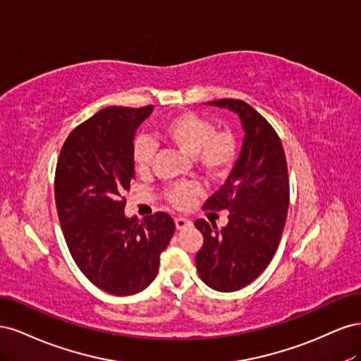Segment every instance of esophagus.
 Returning <instances> with one entry per match:
<instances>
[{"label":"esophagus","instance_id":"1","mask_svg":"<svg viewBox=\"0 0 361 361\" xmlns=\"http://www.w3.org/2000/svg\"><path fill=\"white\" fill-rule=\"evenodd\" d=\"M174 224H176V228L178 231H183V228H187L191 226V221L187 220V218H182V216H178L174 218Z\"/></svg>","mask_w":361,"mask_h":361}]
</instances>
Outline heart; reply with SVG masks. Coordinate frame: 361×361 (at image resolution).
Masks as SVG:
<instances>
[{"instance_id":"b5f03b06","label":"heart","mask_w":361,"mask_h":361,"mask_svg":"<svg viewBox=\"0 0 361 361\" xmlns=\"http://www.w3.org/2000/svg\"><path fill=\"white\" fill-rule=\"evenodd\" d=\"M158 137L191 155L197 167L209 178H221L233 166L236 158V140L228 130H215L206 117L183 111L169 117L158 128ZM154 145L145 137L133 143V161L138 171H146L154 159ZM199 188L194 183H180L167 191L169 202L176 207L188 206Z\"/></svg>"}]
</instances>
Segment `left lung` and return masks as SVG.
<instances>
[{
  "label": "left lung",
  "instance_id": "obj_1",
  "mask_svg": "<svg viewBox=\"0 0 361 361\" xmlns=\"http://www.w3.org/2000/svg\"><path fill=\"white\" fill-rule=\"evenodd\" d=\"M228 108L244 129L243 149L223 187L203 209L228 211V223L197 220L203 247L195 256L202 280L220 292H233L257 279L276 255L289 206V176L281 141L267 120L244 101L207 102Z\"/></svg>",
  "mask_w": 361,
  "mask_h": 361
}]
</instances>
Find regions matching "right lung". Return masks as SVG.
<instances>
[{"label": "right lung", "instance_id": "obj_1", "mask_svg": "<svg viewBox=\"0 0 361 361\" xmlns=\"http://www.w3.org/2000/svg\"><path fill=\"white\" fill-rule=\"evenodd\" d=\"M152 111L154 105L96 113L69 134L56 170L59 220L75 264L94 286L118 297L154 281L176 228L166 212L143 221L125 215V194L135 176V130Z\"/></svg>", "mask_w": 361, "mask_h": 361}]
</instances>
